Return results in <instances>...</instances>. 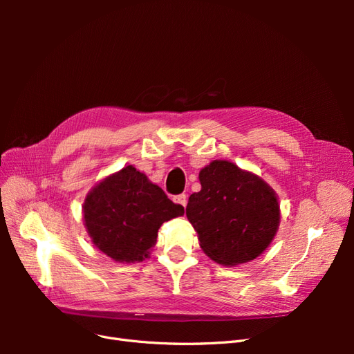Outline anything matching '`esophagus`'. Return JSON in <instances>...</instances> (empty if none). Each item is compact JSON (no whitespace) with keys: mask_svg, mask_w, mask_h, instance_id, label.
<instances>
[{"mask_svg":"<svg viewBox=\"0 0 354 354\" xmlns=\"http://www.w3.org/2000/svg\"><path fill=\"white\" fill-rule=\"evenodd\" d=\"M174 202H176V203H180V205L186 207V203H187V196H186L185 194H180V195L174 196Z\"/></svg>","mask_w":354,"mask_h":354,"instance_id":"esophagus-1","label":"esophagus"}]
</instances>
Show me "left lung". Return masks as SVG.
Segmentation results:
<instances>
[{"label": "left lung", "mask_w": 354, "mask_h": 354, "mask_svg": "<svg viewBox=\"0 0 354 354\" xmlns=\"http://www.w3.org/2000/svg\"><path fill=\"white\" fill-rule=\"evenodd\" d=\"M186 216L211 260L236 266L259 257L273 241L281 212L273 189L229 160H212L199 173Z\"/></svg>", "instance_id": "left-lung-1"}]
</instances>
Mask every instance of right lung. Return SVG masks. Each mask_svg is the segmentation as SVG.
Returning a JSON list of instances; mask_svg holds the SVG:
<instances>
[{"label": "right lung", "instance_id": "1", "mask_svg": "<svg viewBox=\"0 0 354 354\" xmlns=\"http://www.w3.org/2000/svg\"><path fill=\"white\" fill-rule=\"evenodd\" d=\"M183 212V207L131 165L100 181L84 202V221L93 243L120 263L147 259L162 223Z\"/></svg>", "mask_w": 354, "mask_h": 354}]
</instances>
